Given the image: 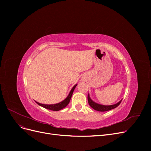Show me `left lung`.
I'll use <instances>...</instances> for the list:
<instances>
[{
	"label": "left lung",
	"mask_w": 151,
	"mask_h": 151,
	"mask_svg": "<svg viewBox=\"0 0 151 151\" xmlns=\"http://www.w3.org/2000/svg\"><path fill=\"white\" fill-rule=\"evenodd\" d=\"M88 103H89V104L90 105V106L92 108H93L94 109H95V110L98 111H107L109 110H111L112 109L115 108L121 103L122 100V99L120 100L119 102L115 104L108 105V106H107V105H102V104H99L94 102L93 100L91 99L89 94H88Z\"/></svg>",
	"instance_id": "obj_1"
}]
</instances>
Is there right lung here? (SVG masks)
<instances>
[{
    "mask_svg": "<svg viewBox=\"0 0 151 151\" xmlns=\"http://www.w3.org/2000/svg\"><path fill=\"white\" fill-rule=\"evenodd\" d=\"M76 86H77V84H76L74 87H73V88L71 89V91H70L69 94H68V96L64 100H63V101H62L60 103H57V104H45L40 103L38 102H36V103H37L38 105H40V106H42V107L46 108V109H50V110H52V111H59V110H60V109L66 107L68 105V104L69 103V102L70 101L71 97H72V95L73 92H74V90L75 89Z\"/></svg>",
    "mask_w": 151,
    "mask_h": 151,
    "instance_id": "right-lung-1",
    "label": "right lung"
}]
</instances>
